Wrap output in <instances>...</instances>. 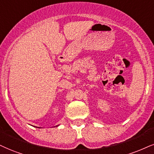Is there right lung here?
Returning <instances> with one entry per match:
<instances>
[{"instance_id": "right-lung-1", "label": "right lung", "mask_w": 154, "mask_h": 154, "mask_svg": "<svg viewBox=\"0 0 154 154\" xmlns=\"http://www.w3.org/2000/svg\"><path fill=\"white\" fill-rule=\"evenodd\" d=\"M59 126V125H58V126ZM36 128H39V127H36Z\"/></svg>"}]
</instances>
